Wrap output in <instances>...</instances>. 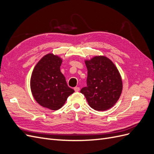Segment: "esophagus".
<instances>
[{"label": "esophagus", "instance_id": "1", "mask_svg": "<svg viewBox=\"0 0 154 154\" xmlns=\"http://www.w3.org/2000/svg\"><path fill=\"white\" fill-rule=\"evenodd\" d=\"M74 90L75 91V92H78L79 91H80V87H75L74 88Z\"/></svg>", "mask_w": 154, "mask_h": 154}]
</instances>
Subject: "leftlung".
Listing matches in <instances>:
<instances>
[{
	"label": "left lung",
	"mask_w": 154,
	"mask_h": 154,
	"mask_svg": "<svg viewBox=\"0 0 154 154\" xmlns=\"http://www.w3.org/2000/svg\"><path fill=\"white\" fill-rule=\"evenodd\" d=\"M87 68V87L80 92L88 105L96 110L103 111L112 107L122 94L123 83L119 71L111 60L96 56L85 61Z\"/></svg>",
	"instance_id": "1"
}]
</instances>
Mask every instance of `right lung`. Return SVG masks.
Instances as JSON below:
<instances>
[{"instance_id": "1", "label": "right lung", "mask_w": 154, "mask_h": 154, "mask_svg": "<svg viewBox=\"0 0 154 154\" xmlns=\"http://www.w3.org/2000/svg\"><path fill=\"white\" fill-rule=\"evenodd\" d=\"M61 58L52 53L45 55L32 71L30 85L37 103L52 110L60 109L74 92L68 87L60 71Z\"/></svg>"}]
</instances>
